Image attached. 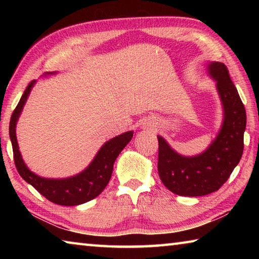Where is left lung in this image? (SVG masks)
<instances>
[{
	"label": "left lung",
	"instance_id": "obj_1",
	"mask_svg": "<svg viewBox=\"0 0 259 259\" xmlns=\"http://www.w3.org/2000/svg\"><path fill=\"white\" fill-rule=\"evenodd\" d=\"M209 73L217 81L224 107V122L211 145L202 154H177L162 137L159 140L157 170L163 185L183 196H202L218 191L241 160L247 115L238 90L223 63H211Z\"/></svg>",
	"mask_w": 259,
	"mask_h": 259
}]
</instances>
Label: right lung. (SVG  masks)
<instances>
[{
  "label": "right lung",
  "instance_id": "right-lung-1",
  "mask_svg": "<svg viewBox=\"0 0 259 259\" xmlns=\"http://www.w3.org/2000/svg\"><path fill=\"white\" fill-rule=\"evenodd\" d=\"M34 83L35 80L29 82V84L26 88L24 95L21 96L18 105L12 113L10 125H9V134H10L12 143L16 168L26 182L29 183L35 190L41 193L51 202L59 205H77L85 203L98 196L106 187L112 176L114 162L133 138L134 131H128V133L122 134L105 143L96 155L95 160L91 162V164L84 171L76 176L66 179H47L38 177L37 175L29 171L27 166L25 165L23 159H21L16 137L17 120L23 111L26 99H27Z\"/></svg>",
  "mask_w": 259,
  "mask_h": 259
}]
</instances>
